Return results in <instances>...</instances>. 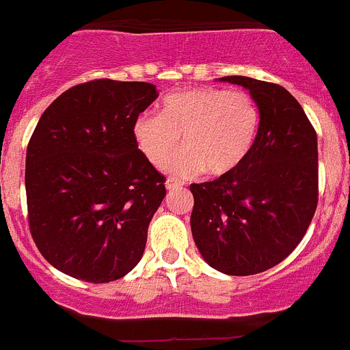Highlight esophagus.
Returning a JSON list of instances; mask_svg holds the SVG:
<instances>
[{
  "instance_id": "esophagus-1",
  "label": "esophagus",
  "mask_w": 350,
  "mask_h": 350,
  "mask_svg": "<svg viewBox=\"0 0 350 350\" xmlns=\"http://www.w3.org/2000/svg\"><path fill=\"white\" fill-rule=\"evenodd\" d=\"M165 185H166V189L173 191V189H178V187H180V182L175 180V178H168V180L165 182Z\"/></svg>"
}]
</instances>
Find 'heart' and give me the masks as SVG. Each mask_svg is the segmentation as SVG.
Segmentation results:
<instances>
[{
  "mask_svg": "<svg viewBox=\"0 0 350 350\" xmlns=\"http://www.w3.org/2000/svg\"><path fill=\"white\" fill-rule=\"evenodd\" d=\"M261 113L243 91L198 88L175 92L161 105V113L137 117L133 137L148 163L161 166L180 145L165 170L173 177H194L205 170L224 177L245 163L256 144Z\"/></svg>",
  "mask_w": 350,
  "mask_h": 350,
  "instance_id": "heart-1",
  "label": "heart"
}]
</instances>
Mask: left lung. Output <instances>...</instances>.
<instances>
[{
    "label": "left lung",
    "instance_id": "8db88e82",
    "mask_svg": "<svg viewBox=\"0 0 350 350\" xmlns=\"http://www.w3.org/2000/svg\"><path fill=\"white\" fill-rule=\"evenodd\" d=\"M219 80L247 89L261 122L237 172L191 184V231L210 267L243 277L279 265L307 233L317 208V135L282 85L240 75Z\"/></svg>",
    "mask_w": 350,
    "mask_h": 350
}]
</instances>
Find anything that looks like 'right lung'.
Listing matches in <instances>:
<instances>
[{
  "label": "right lung",
  "mask_w": 350,
  "mask_h": 350,
  "mask_svg": "<svg viewBox=\"0 0 350 350\" xmlns=\"http://www.w3.org/2000/svg\"><path fill=\"white\" fill-rule=\"evenodd\" d=\"M157 96L147 82L80 83L52 101L33 131L26 154L31 237L73 279L112 282L144 256L166 189L133 126Z\"/></svg>",
  "instance_id": "1"
}]
</instances>
